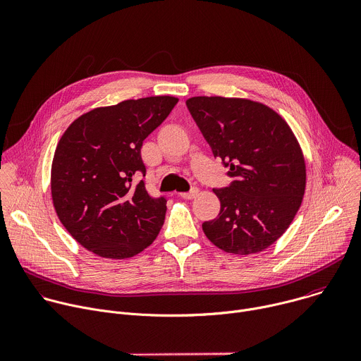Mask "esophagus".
I'll return each mask as SVG.
<instances>
[{
    "label": "esophagus",
    "instance_id": "1",
    "mask_svg": "<svg viewBox=\"0 0 361 361\" xmlns=\"http://www.w3.org/2000/svg\"><path fill=\"white\" fill-rule=\"evenodd\" d=\"M197 194H198V190H197V188H192V190L188 191V192H180V195H181L183 198H185V200H191V198H194Z\"/></svg>",
    "mask_w": 361,
    "mask_h": 361
}]
</instances>
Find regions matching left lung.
Masks as SVG:
<instances>
[{"label": "left lung", "instance_id": "obj_1", "mask_svg": "<svg viewBox=\"0 0 361 361\" xmlns=\"http://www.w3.org/2000/svg\"><path fill=\"white\" fill-rule=\"evenodd\" d=\"M185 104L233 178L213 190L221 209L217 219L202 223L204 234L226 252L266 250L286 233L302 201L305 163L295 135L257 101L191 97Z\"/></svg>", "mask_w": 361, "mask_h": 361}]
</instances>
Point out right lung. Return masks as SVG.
Returning <instances> with one entry per match:
<instances>
[{"instance_id":"right-lung-1","label":"right lung","mask_w":361,"mask_h":361,"mask_svg":"<svg viewBox=\"0 0 361 361\" xmlns=\"http://www.w3.org/2000/svg\"><path fill=\"white\" fill-rule=\"evenodd\" d=\"M171 95L126 99L78 117L63 134L51 166V195L66 230L84 248L123 260L159 235L167 212L144 180L142 141L176 107Z\"/></svg>"}]
</instances>
